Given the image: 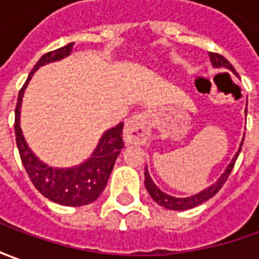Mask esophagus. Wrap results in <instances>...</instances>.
I'll return each mask as SVG.
<instances>
[{
  "label": "esophagus",
  "instance_id": "obj_1",
  "mask_svg": "<svg viewBox=\"0 0 259 259\" xmlns=\"http://www.w3.org/2000/svg\"><path fill=\"white\" fill-rule=\"evenodd\" d=\"M150 136V124L146 113L130 117L123 132V139L127 145H143Z\"/></svg>",
  "mask_w": 259,
  "mask_h": 259
}]
</instances>
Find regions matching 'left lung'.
I'll return each mask as SVG.
<instances>
[{"instance_id":"8db88e82","label":"left lung","mask_w":259,"mask_h":259,"mask_svg":"<svg viewBox=\"0 0 259 259\" xmlns=\"http://www.w3.org/2000/svg\"><path fill=\"white\" fill-rule=\"evenodd\" d=\"M209 57H210V63H212V66H213V67L227 68V70L232 71V73L236 76L235 68L232 67V64L228 61L227 58L222 57L221 54H217V53H209ZM245 116H246V109H245ZM242 143H244V138H242V142H241V145H239V149H238V152L235 153V156L232 157V160H231V162H229V165L225 167L224 174L219 176L217 182L212 183V185L208 186V188H205L203 191L198 192V193H195V195H192V196H186V198H176V196L167 195V193H165L163 191H160V189L156 186V183L152 181V178H150L149 170H147V167H146V169H145V186H146L149 195L152 196V199L156 202L157 205H160V206H163V208H166V209H170V210L191 209V208H195V206L201 205V203H203V202H206L208 199H210L212 196H215V195L218 193L219 189L222 188V185L227 182L228 176H229V174H231V170L234 169L235 160L238 159V155H239V152H241V146H242Z\"/></svg>"}]
</instances>
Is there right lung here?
Wrapping results in <instances>:
<instances>
[{
    "label": "right lung",
    "mask_w": 259,
    "mask_h": 259,
    "mask_svg": "<svg viewBox=\"0 0 259 259\" xmlns=\"http://www.w3.org/2000/svg\"><path fill=\"white\" fill-rule=\"evenodd\" d=\"M74 42H70L61 49L50 51L37 61L28 78L18 93V102L15 107V140L21 156L24 167L31 182L42 196L50 201L64 206H83L94 202L104 191L109 176L112 174L114 162L124 146L123 143V123H119L112 129L106 130L99 140L92 156L83 163L71 167H53L44 163L34 155L27 145L23 130L20 126L21 104L24 92L34 73L42 66L68 57L71 54Z\"/></svg>",
    "instance_id": "obj_1"
}]
</instances>
